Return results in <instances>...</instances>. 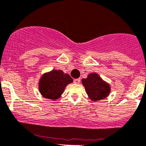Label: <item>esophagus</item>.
Returning <instances> with one entry per match:
<instances>
[{
  "mask_svg": "<svg viewBox=\"0 0 146 146\" xmlns=\"http://www.w3.org/2000/svg\"><path fill=\"white\" fill-rule=\"evenodd\" d=\"M80 82V78H78V79L74 80V83L75 84H79Z\"/></svg>",
  "mask_w": 146,
  "mask_h": 146,
  "instance_id": "obj_1",
  "label": "esophagus"
}]
</instances>
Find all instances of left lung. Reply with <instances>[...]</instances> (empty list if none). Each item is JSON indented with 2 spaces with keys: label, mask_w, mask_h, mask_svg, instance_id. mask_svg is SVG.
<instances>
[{
  "label": "left lung",
  "mask_w": 146,
  "mask_h": 146,
  "mask_svg": "<svg viewBox=\"0 0 146 146\" xmlns=\"http://www.w3.org/2000/svg\"><path fill=\"white\" fill-rule=\"evenodd\" d=\"M82 84L89 99L92 101L106 99L111 90L110 84L104 80L97 73H90L87 78L82 79Z\"/></svg>",
  "instance_id": "obj_1"
}]
</instances>
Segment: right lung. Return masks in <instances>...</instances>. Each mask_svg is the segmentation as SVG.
<instances>
[{"instance_id":"right-lung-1","label":"right lung","mask_w":146,"mask_h":146,"mask_svg":"<svg viewBox=\"0 0 146 146\" xmlns=\"http://www.w3.org/2000/svg\"><path fill=\"white\" fill-rule=\"evenodd\" d=\"M73 82L68 73L53 69L43 73L38 81V90L45 99L57 100L64 93L66 87Z\"/></svg>"}]
</instances>
